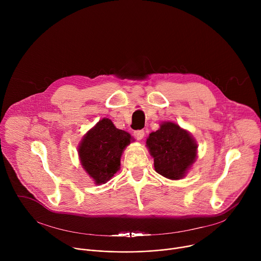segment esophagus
<instances>
[{
	"instance_id": "esophagus-1",
	"label": "esophagus",
	"mask_w": 261,
	"mask_h": 261,
	"mask_svg": "<svg viewBox=\"0 0 261 261\" xmlns=\"http://www.w3.org/2000/svg\"><path fill=\"white\" fill-rule=\"evenodd\" d=\"M133 134H134V136H135L136 139L140 140V139H142L143 136H144V131H143V130H135Z\"/></svg>"
}]
</instances>
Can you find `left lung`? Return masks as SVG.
Returning <instances> with one entry per match:
<instances>
[{
    "mask_svg": "<svg viewBox=\"0 0 261 261\" xmlns=\"http://www.w3.org/2000/svg\"><path fill=\"white\" fill-rule=\"evenodd\" d=\"M146 146L154 157L155 170L170 179H179L196 158L197 144L191 135L176 124L167 122L152 132Z\"/></svg>",
    "mask_w": 261,
    "mask_h": 261,
    "instance_id": "obj_1",
    "label": "left lung"
}]
</instances>
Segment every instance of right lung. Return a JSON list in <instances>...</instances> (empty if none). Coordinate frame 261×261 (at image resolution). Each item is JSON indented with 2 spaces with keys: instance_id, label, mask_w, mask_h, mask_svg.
I'll use <instances>...</instances> for the list:
<instances>
[{
  "instance_id": "obj_1",
  "label": "right lung",
  "mask_w": 261,
  "mask_h": 261,
  "mask_svg": "<svg viewBox=\"0 0 261 261\" xmlns=\"http://www.w3.org/2000/svg\"><path fill=\"white\" fill-rule=\"evenodd\" d=\"M131 135L103 119L84 137L79 154L82 164L96 184H104L120 169L121 156Z\"/></svg>"
}]
</instances>
